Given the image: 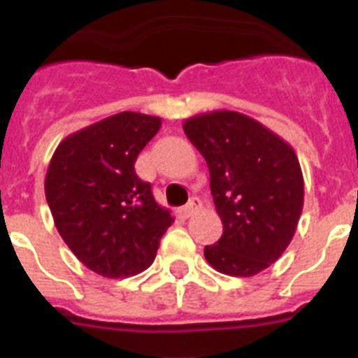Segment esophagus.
<instances>
[{
  "label": "esophagus",
  "instance_id": "esophagus-1",
  "mask_svg": "<svg viewBox=\"0 0 358 358\" xmlns=\"http://www.w3.org/2000/svg\"><path fill=\"white\" fill-rule=\"evenodd\" d=\"M199 208H201V201H199V199H192V201H189L186 206H182L181 210H179V213H181L185 218H188V217H192V215H194Z\"/></svg>",
  "mask_w": 358,
  "mask_h": 358
}]
</instances>
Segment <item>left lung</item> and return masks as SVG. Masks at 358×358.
Returning a JSON list of instances; mask_svg holds the SVG:
<instances>
[{
  "mask_svg": "<svg viewBox=\"0 0 358 358\" xmlns=\"http://www.w3.org/2000/svg\"><path fill=\"white\" fill-rule=\"evenodd\" d=\"M210 169L215 210L224 224L204 248L208 264L227 276L262 273L289 248L303 211L305 181L294 148L236 110H211L182 123Z\"/></svg>",
  "mask_w": 358,
  "mask_h": 358,
  "instance_id": "8db88e82",
  "label": "left lung"
}]
</instances>
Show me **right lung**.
Listing matches in <instances>:
<instances>
[{
	"label": "right lung",
	"instance_id": "obj_1",
	"mask_svg": "<svg viewBox=\"0 0 358 358\" xmlns=\"http://www.w3.org/2000/svg\"><path fill=\"white\" fill-rule=\"evenodd\" d=\"M159 116L123 110L66 136L53 152L44 194L59 235L103 278L148 268L173 222L134 163L157 134Z\"/></svg>",
	"mask_w": 358,
	"mask_h": 358
}]
</instances>
